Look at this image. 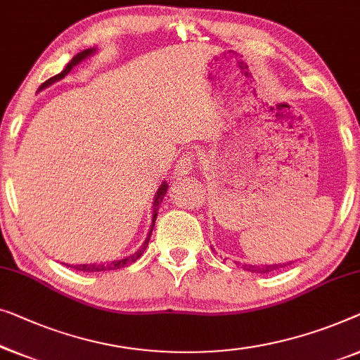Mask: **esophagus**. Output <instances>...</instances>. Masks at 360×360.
Here are the masks:
<instances>
[{"label": "esophagus", "instance_id": "obj_1", "mask_svg": "<svg viewBox=\"0 0 360 360\" xmlns=\"http://www.w3.org/2000/svg\"><path fill=\"white\" fill-rule=\"evenodd\" d=\"M193 167H195V154L186 153L181 155L179 160H176L175 174L176 175H188L193 170Z\"/></svg>", "mask_w": 360, "mask_h": 360}]
</instances>
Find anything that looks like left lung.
I'll use <instances>...</instances> for the list:
<instances>
[{
  "label": "left lung",
  "instance_id": "left-lung-1",
  "mask_svg": "<svg viewBox=\"0 0 360 360\" xmlns=\"http://www.w3.org/2000/svg\"><path fill=\"white\" fill-rule=\"evenodd\" d=\"M290 264V263H288ZM285 264H266V266H252V264H243L245 271H252V273H269V271L284 268Z\"/></svg>",
  "mask_w": 360,
  "mask_h": 360
}]
</instances>
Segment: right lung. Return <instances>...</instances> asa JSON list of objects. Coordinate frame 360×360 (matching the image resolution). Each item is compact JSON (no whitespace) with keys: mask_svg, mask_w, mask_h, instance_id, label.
I'll return each mask as SVG.
<instances>
[{"mask_svg":"<svg viewBox=\"0 0 360 360\" xmlns=\"http://www.w3.org/2000/svg\"><path fill=\"white\" fill-rule=\"evenodd\" d=\"M94 53H96V49H87V50H84V51H81V53H77V55L72 56V60L70 61V63L66 65L65 70L61 71L60 75H56V76H53V77H50L49 81H45L44 84H41V86L39 87V91H41V89H45V87L51 86V84H53V82H56V81L63 79V77L68 75V72H70V71L72 70V68H75L76 65H79L82 60L89 58V56L94 55ZM165 193H167V184H165V181H162V185L159 186V190H158V193H155V196H154V205H153V224H150V231L148 232V237H146V240H144V243L141 245V247H139V250H136V252H134L133 255H129V257H127V258H122V259H118V262H112V263H108V264H76V266H72V264H70V268H75L76 271H82V273H97V271L120 269V268H124V266H128V264H131V263L136 262V259L144 253V250L148 248L150 233H153V229H154L155 217H158L159 206H160V202H162V200H164ZM66 266H68V264H66Z\"/></svg>","mask_w":360,"mask_h":360,"instance_id":"right-lung-1","label":"right lung"}]
</instances>
